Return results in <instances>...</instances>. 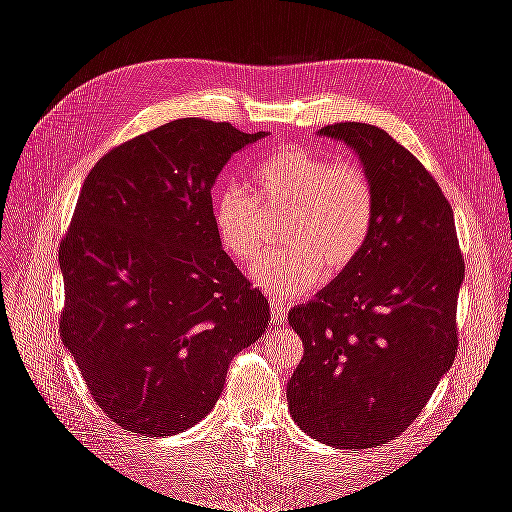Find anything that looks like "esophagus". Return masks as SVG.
Listing matches in <instances>:
<instances>
[{"label": "esophagus", "mask_w": 512, "mask_h": 512, "mask_svg": "<svg viewBox=\"0 0 512 512\" xmlns=\"http://www.w3.org/2000/svg\"><path fill=\"white\" fill-rule=\"evenodd\" d=\"M269 307H271V320H273L275 324H282V322H286L288 307H286V303H284L282 299L273 297V299H271V303H269Z\"/></svg>", "instance_id": "34e87169"}]
</instances>
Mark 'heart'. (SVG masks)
<instances>
[{
  "label": "heart",
  "instance_id": "b5f03b06",
  "mask_svg": "<svg viewBox=\"0 0 512 512\" xmlns=\"http://www.w3.org/2000/svg\"><path fill=\"white\" fill-rule=\"evenodd\" d=\"M257 200L239 185L213 196V226L222 250L245 265L269 237V215L282 218L286 245L252 267V280L280 297L312 290L324 271L350 269L369 243L376 222V190L367 170L307 149L269 153L252 170Z\"/></svg>",
  "mask_w": 512,
  "mask_h": 512
}]
</instances>
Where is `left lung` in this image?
<instances>
[{
  "mask_svg": "<svg viewBox=\"0 0 512 512\" xmlns=\"http://www.w3.org/2000/svg\"><path fill=\"white\" fill-rule=\"evenodd\" d=\"M320 134L361 158L376 222L359 260L290 309L303 359L286 397L294 423L318 442L371 448L406 431L451 369L466 262L451 203L404 145L359 121Z\"/></svg>",
  "mask_w": 512,
  "mask_h": 512,
  "instance_id": "1",
  "label": "left lung"
}]
</instances>
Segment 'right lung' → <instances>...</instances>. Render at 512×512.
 I'll list each match as a JSON object with an SVG mask.
<instances>
[{
	"label": "right lung",
	"mask_w": 512,
	"mask_h": 512,
	"mask_svg": "<svg viewBox=\"0 0 512 512\" xmlns=\"http://www.w3.org/2000/svg\"><path fill=\"white\" fill-rule=\"evenodd\" d=\"M265 132L175 119L89 170L59 243V335L102 412L162 438L218 401L232 356L269 324V301L222 250L211 188Z\"/></svg>",
	"instance_id": "1"
}]
</instances>
